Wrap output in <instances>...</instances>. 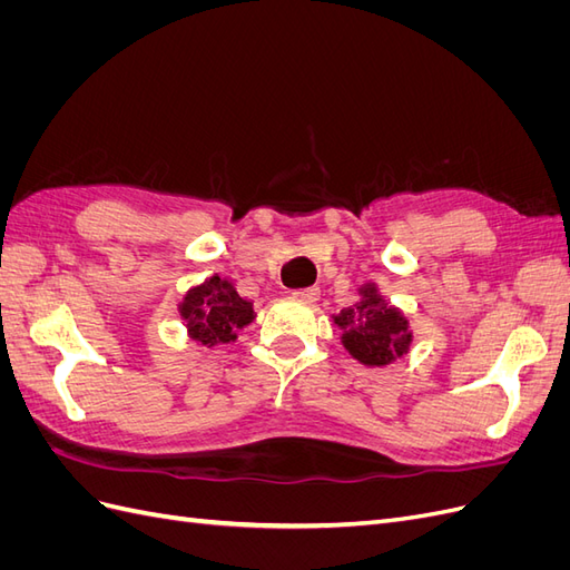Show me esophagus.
I'll use <instances>...</instances> for the list:
<instances>
[{"label": "esophagus", "mask_w": 570, "mask_h": 570, "mask_svg": "<svg viewBox=\"0 0 570 570\" xmlns=\"http://www.w3.org/2000/svg\"><path fill=\"white\" fill-rule=\"evenodd\" d=\"M318 295H321L318 287H304V289L292 292V297L299 299V302H306V304H314L318 299Z\"/></svg>", "instance_id": "1"}]
</instances>
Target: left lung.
<instances>
[{
  "mask_svg": "<svg viewBox=\"0 0 570 570\" xmlns=\"http://www.w3.org/2000/svg\"><path fill=\"white\" fill-rule=\"evenodd\" d=\"M356 292L358 302L333 316V323L342 331V347L364 366H390L411 350L409 318L400 306L390 304L375 283L361 285Z\"/></svg>",
  "mask_w": 570,
  "mask_h": 570,
  "instance_id": "obj_1",
  "label": "left lung"
}]
</instances>
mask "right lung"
I'll return each instance as SVG.
<instances>
[{"instance_id": "1", "label": "right lung", "mask_w": 570, "mask_h": 570, "mask_svg": "<svg viewBox=\"0 0 570 570\" xmlns=\"http://www.w3.org/2000/svg\"><path fill=\"white\" fill-rule=\"evenodd\" d=\"M178 314L187 335L202 347L235 342L237 333L256 318L254 302L239 295L235 281L220 278L218 273L185 292Z\"/></svg>"}]
</instances>
